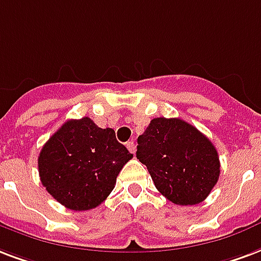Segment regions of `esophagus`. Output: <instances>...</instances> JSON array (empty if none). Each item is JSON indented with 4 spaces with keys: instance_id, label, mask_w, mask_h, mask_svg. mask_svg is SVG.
Instances as JSON below:
<instances>
[{
    "instance_id": "obj_1",
    "label": "esophagus",
    "mask_w": 261,
    "mask_h": 261,
    "mask_svg": "<svg viewBox=\"0 0 261 261\" xmlns=\"http://www.w3.org/2000/svg\"><path fill=\"white\" fill-rule=\"evenodd\" d=\"M126 146H127V149H128V150H130V152L133 153V154H134V153H135L134 141H128V142H127V144H126Z\"/></svg>"
}]
</instances>
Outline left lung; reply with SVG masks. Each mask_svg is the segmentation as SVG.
Returning <instances> with one entry per match:
<instances>
[{
    "label": "left lung",
    "instance_id": "1",
    "mask_svg": "<svg viewBox=\"0 0 261 261\" xmlns=\"http://www.w3.org/2000/svg\"><path fill=\"white\" fill-rule=\"evenodd\" d=\"M137 159L154 186L178 205L204 201L220 174L218 150L205 135L182 119L156 117L138 137Z\"/></svg>",
    "mask_w": 261,
    "mask_h": 261
}]
</instances>
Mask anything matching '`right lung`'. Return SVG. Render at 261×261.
<instances>
[{
  "mask_svg": "<svg viewBox=\"0 0 261 261\" xmlns=\"http://www.w3.org/2000/svg\"><path fill=\"white\" fill-rule=\"evenodd\" d=\"M131 157L112 128L82 117L65 122L43 145L38 171L47 193L61 205L87 211L105 201Z\"/></svg>",
  "mask_w": 261,
  "mask_h": 261,
  "instance_id": "right-lung-1",
  "label": "right lung"
}]
</instances>
